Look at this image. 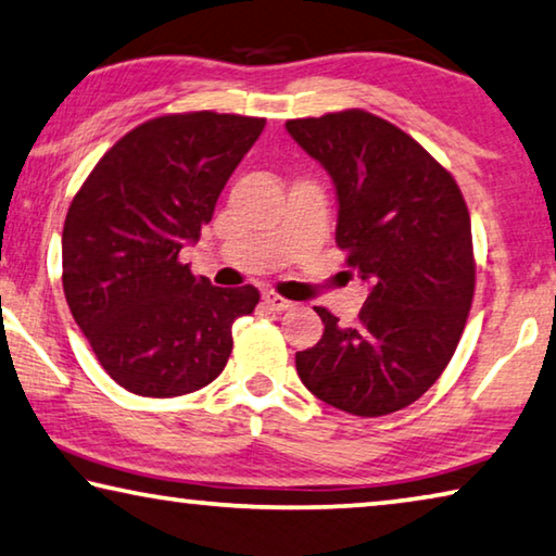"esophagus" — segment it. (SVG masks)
Segmentation results:
<instances>
[{
	"mask_svg": "<svg viewBox=\"0 0 556 556\" xmlns=\"http://www.w3.org/2000/svg\"><path fill=\"white\" fill-rule=\"evenodd\" d=\"M262 302L267 304V309L269 312H287V309H292V302H289V299H285V296H279V294H275V292H264L262 294Z\"/></svg>",
	"mask_w": 556,
	"mask_h": 556,
	"instance_id": "34e87169",
	"label": "esophagus"
}]
</instances>
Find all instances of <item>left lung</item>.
Segmentation results:
<instances>
[{"label": "left lung", "instance_id": "1", "mask_svg": "<svg viewBox=\"0 0 556 556\" xmlns=\"http://www.w3.org/2000/svg\"><path fill=\"white\" fill-rule=\"evenodd\" d=\"M337 190V244L368 285L356 324L316 306L324 337L296 354L316 399L351 416L418 401L453 358L475 292L470 215L453 175L393 123L366 111L287 121Z\"/></svg>", "mask_w": 556, "mask_h": 556}]
</instances>
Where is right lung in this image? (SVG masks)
<instances>
[{"label":"right lung","mask_w":556,"mask_h":556,"mask_svg":"<svg viewBox=\"0 0 556 556\" xmlns=\"http://www.w3.org/2000/svg\"><path fill=\"white\" fill-rule=\"evenodd\" d=\"M264 118L175 113L123 136L68 207L61 260L78 329L113 381L148 399L202 389L223 374L232 324L254 287L195 277L180 250L200 240Z\"/></svg>","instance_id":"add662e5"}]
</instances>
